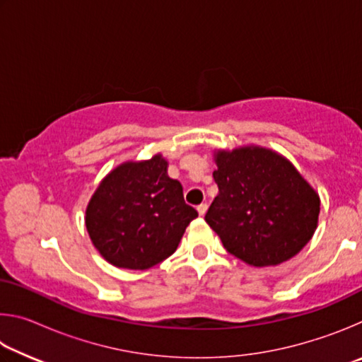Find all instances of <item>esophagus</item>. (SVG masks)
<instances>
[{
  "mask_svg": "<svg viewBox=\"0 0 362 362\" xmlns=\"http://www.w3.org/2000/svg\"><path fill=\"white\" fill-rule=\"evenodd\" d=\"M198 212H199V216H204V214L207 212V204H206V203L199 204V206H198Z\"/></svg>",
  "mask_w": 362,
  "mask_h": 362,
  "instance_id": "1",
  "label": "esophagus"
}]
</instances>
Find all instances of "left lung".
<instances>
[{
  "instance_id": "left-lung-1",
  "label": "left lung",
  "mask_w": 362,
  "mask_h": 362,
  "mask_svg": "<svg viewBox=\"0 0 362 362\" xmlns=\"http://www.w3.org/2000/svg\"><path fill=\"white\" fill-rule=\"evenodd\" d=\"M214 180L218 194L206 214L223 247L247 265H279L311 240L320 196L298 170L262 146L218 150Z\"/></svg>"
}]
</instances>
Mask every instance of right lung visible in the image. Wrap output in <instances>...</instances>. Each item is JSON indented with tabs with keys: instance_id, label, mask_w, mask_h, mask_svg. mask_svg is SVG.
<instances>
[{
	"instance_id": "obj_1",
	"label": "right lung",
	"mask_w": 362,
	"mask_h": 362,
	"mask_svg": "<svg viewBox=\"0 0 362 362\" xmlns=\"http://www.w3.org/2000/svg\"><path fill=\"white\" fill-rule=\"evenodd\" d=\"M196 217L180 182L168 175V161L155 155L122 163L100 182L86 209V228L112 265L146 269L175 252Z\"/></svg>"
}]
</instances>
